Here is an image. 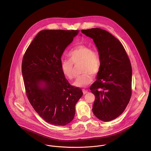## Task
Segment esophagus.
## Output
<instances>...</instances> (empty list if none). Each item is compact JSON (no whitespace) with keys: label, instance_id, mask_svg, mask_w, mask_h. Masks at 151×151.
<instances>
[{"label":"esophagus","instance_id":"1","mask_svg":"<svg viewBox=\"0 0 151 151\" xmlns=\"http://www.w3.org/2000/svg\"><path fill=\"white\" fill-rule=\"evenodd\" d=\"M82 91H83V94H86V93H88V91L86 90H85V89H83V90H82Z\"/></svg>","mask_w":151,"mask_h":151}]
</instances>
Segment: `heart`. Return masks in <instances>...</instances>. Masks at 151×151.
<instances>
[{"mask_svg": "<svg viewBox=\"0 0 151 151\" xmlns=\"http://www.w3.org/2000/svg\"><path fill=\"white\" fill-rule=\"evenodd\" d=\"M69 60L61 61V70L68 79L73 78V64H81V72L74 83L78 87H84L90 83L93 80V75H97L101 69V59L99 51L96 49L81 45L68 53Z\"/></svg>", "mask_w": 151, "mask_h": 151, "instance_id": "obj_1", "label": "heart"}]
</instances>
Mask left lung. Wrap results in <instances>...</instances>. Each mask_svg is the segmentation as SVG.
Returning a JSON list of instances; mask_svg holds the SVG:
<instances>
[{"label":"left lung","mask_w":151,"mask_h":151,"mask_svg":"<svg viewBox=\"0 0 151 151\" xmlns=\"http://www.w3.org/2000/svg\"><path fill=\"white\" fill-rule=\"evenodd\" d=\"M81 31L93 39L101 59L97 80L90 87L96 97L92 110L98 119L109 122L124 112L130 100V61L122 44L108 31L98 28Z\"/></svg>","instance_id":"obj_1"}]
</instances>
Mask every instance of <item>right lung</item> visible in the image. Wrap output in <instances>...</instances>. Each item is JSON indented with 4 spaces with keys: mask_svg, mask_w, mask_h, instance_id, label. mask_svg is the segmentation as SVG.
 <instances>
[{
    "mask_svg": "<svg viewBox=\"0 0 151 151\" xmlns=\"http://www.w3.org/2000/svg\"><path fill=\"white\" fill-rule=\"evenodd\" d=\"M79 30H43L25 51L22 74L28 99L38 115L55 126L70 123L83 95L68 82L61 70V55Z\"/></svg>",
    "mask_w": 151,
    "mask_h": 151,
    "instance_id": "obj_1",
    "label": "right lung"
}]
</instances>
